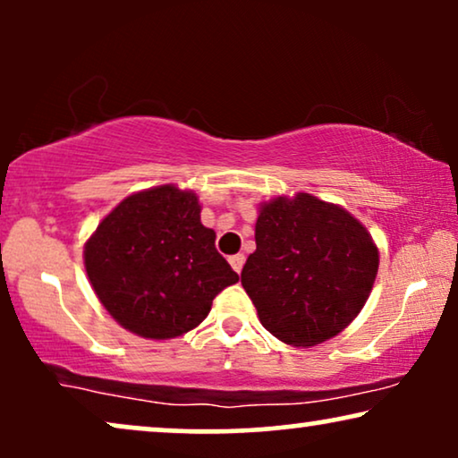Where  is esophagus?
I'll use <instances>...</instances> for the list:
<instances>
[{"label":"esophagus","mask_w":458,"mask_h":458,"mask_svg":"<svg viewBox=\"0 0 458 458\" xmlns=\"http://www.w3.org/2000/svg\"><path fill=\"white\" fill-rule=\"evenodd\" d=\"M229 262H231V267H233L235 273H242L243 262H246V256H243V254H233V256H229Z\"/></svg>","instance_id":"esophagus-1"}]
</instances>
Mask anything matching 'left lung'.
I'll return each mask as SVG.
<instances>
[{
  "instance_id": "left-lung-1",
  "label": "left lung",
  "mask_w": 458,
  "mask_h": 458,
  "mask_svg": "<svg viewBox=\"0 0 458 458\" xmlns=\"http://www.w3.org/2000/svg\"><path fill=\"white\" fill-rule=\"evenodd\" d=\"M242 285L281 342L315 346L348 327L371 293L379 252L340 206L310 193L260 208Z\"/></svg>"
}]
</instances>
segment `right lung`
Instances as JSON below:
<instances>
[{"label":"right lung","instance_id":"1","mask_svg":"<svg viewBox=\"0 0 458 458\" xmlns=\"http://www.w3.org/2000/svg\"><path fill=\"white\" fill-rule=\"evenodd\" d=\"M199 223L196 193L162 185L123 199L85 243V268L106 310L141 337L183 335L237 273Z\"/></svg>","mask_w":458,"mask_h":458}]
</instances>
